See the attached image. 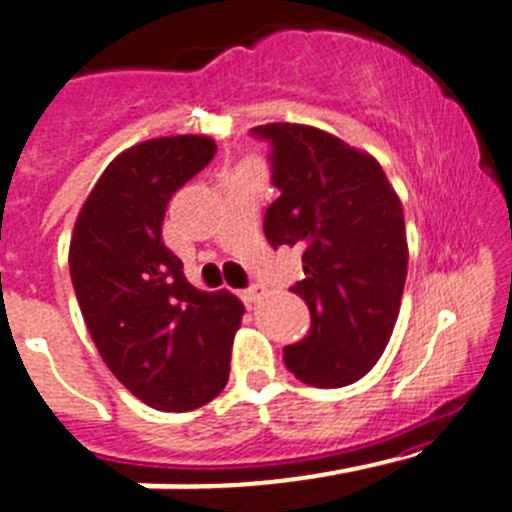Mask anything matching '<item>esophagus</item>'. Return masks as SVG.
<instances>
[{
    "label": "esophagus",
    "mask_w": 512,
    "mask_h": 512,
    "mask_svg": "<svg viewBox=\"0 0 512 512\" xmlns=\"http://www.w3.org/2000/svg\"><path fill=\"white\" fill-rule=\"evenodd\" d=\"M262 295H265V288H262V285H250V288H247V290H242L240 298L245 300L247 305H252V303H257V300H260Z\"/></svg>",
    "instance_id": "esophagus-1"
}]
</instances>
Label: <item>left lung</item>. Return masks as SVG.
<instances>
[{
	"instance_id": "8db88e82",
	"label": "left lung",
	"mask_w": 512,
	"mask_h": 512,
	"mask_svg": "<svg viewBox=\"0 0 512 512\" xmlns=\"http://www.w3.org/2000/svg\"><path fill=\"white\" fill-rule=\"evenodd\" d=\"M272 141L265 214L272 247L303 250L293 290L310 310V333L285 346L303 384L338 389L364 379L384 353L407 280V229L399 194L371 154L303 123L255 128Z\"/></svg>"
}]
</instances>
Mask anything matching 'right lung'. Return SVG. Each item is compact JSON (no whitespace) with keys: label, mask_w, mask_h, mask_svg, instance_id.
<instances>
[{"label":"right lung","mask_w":512,"mask_h":512,"mask_svg":"<svg viewBox=\"0 0 512 512\" xmlns=\"http://www.w3.org/2000/svg\"><path fill=\"white\" fill-rule=\"evenodd\" d=\"M212 136H161L105 166L70 237V278L105 366L159 412L204 407L229 379L245 305L186 280L164 245L171 194L212 161Z\"/></svg>","instance_id":"obj_1"}]
</instances>
